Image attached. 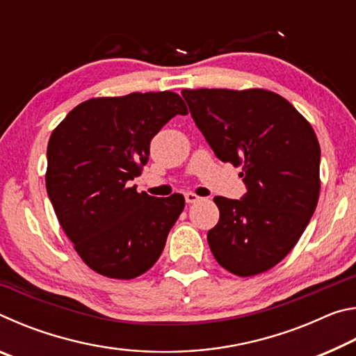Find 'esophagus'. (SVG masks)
I'll return each instance as SVG.
<instances>
[{
  "instance_id": "esophagus-1",
  "label": "esophagus",
  "mask_w": 356,
  "mask_h": 356,
  "mask_svg": "<svg viewBox=\"0 0 356 356\" xmlns=\"http://www.w3.org/2000/svg\"><path fill=\"white\" fill-rule=\"evenodd\" d=\"M201 197L196 195V193H193V191H188V193H185V201L188 202V204H193V202H197L200 201Z\"/></svg>"
}]
</instances>
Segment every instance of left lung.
<instances>
[{"label": "left lung", "instance_id": "8db88e82", "mask_svg": "<svg viewBox=\"0 0 356 356\" xmlns=\"http://www.w3.org/2000/svg\"><path fill=\"white\" fill-rule=\"evenodd\" d=\"M191 118L221 161L242 166V200L215 196L212 254L237 276L264 273L297 245L317 207L321 146L311 124L265 89H184Z\"/></svg>", "mask_w": 356, "mask_h": 356}]
</instances>
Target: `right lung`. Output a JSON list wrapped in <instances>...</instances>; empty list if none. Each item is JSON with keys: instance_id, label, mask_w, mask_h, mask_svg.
I'll return each instance as SVG.
<instances>
[{"instance_id": "right-lung-1", "label": "right lung", "mask_w": 356, "mask_h": 356, "mask_svg": "<svg viewBox=\"0 0 356 356\" xmlns=\"http://www.w3.org/2000/svg\"><path fill=\"white\" fill-rule=\"evenodd\" d=\"M176 114H188L176 92H131L83 102L53 130L48 197L78 256L95 273L134 280L163 251L184 196L154 197L129 182L141 176L150 140Z\"/></svg>"}]
</instances>
